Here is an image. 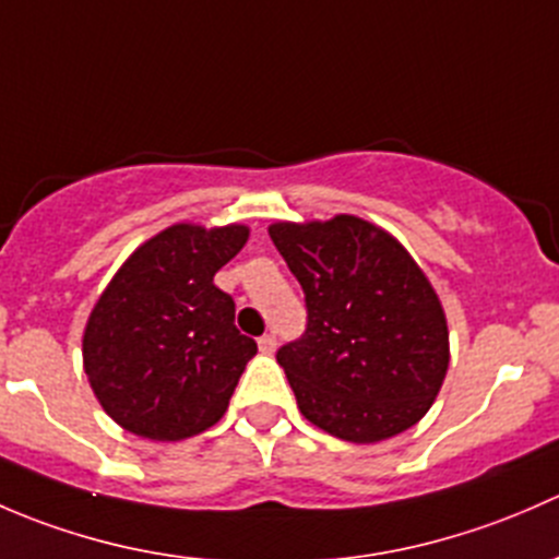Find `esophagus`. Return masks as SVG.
Instances as JSON below:
<instances>
[{"mask_svg": "<svg viewBox=\"0 0 559 559\" xmlns=\"http://www.w3.org/2000/svg\"><path fill=\"white\" fill-rule=\"evenodd\" d=\"M259 352L273 354L275 352V335H262L259 337Z\"/></svg>", "mask_w": 559, "mask_h": 559, "instance_id": "1", "label": "esophagus"}]
</instances>
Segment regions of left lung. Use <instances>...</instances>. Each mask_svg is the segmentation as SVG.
I'll return each instance as SVG.
<instances>
[{
  "instance_id": "1",
  "label": "left lung",
  "mask_w": 559,
  "mask_h": 559,
  "mask_svg": "<svg viewBox=\"0 0 559 559\" xmlns=\"http://www.w3.org/2000/svg\"><path fill=\"white\" fill-rule=\"evenodd\" d=\"M308 330L278 348L297 408L341 441L379 443L430 411L449 370L441 300L397 238L359 216L275 222Z\"/></svg>"
}]
</instances>
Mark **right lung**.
Segmentation results:
<instances>
[{
    "mask_svg": "<svg viewBox=\"0 0 559 559\" xmlns=\"http://www.w3.org/2000/svg\"><path fill=\"white\" fill-rule=\"evenodd\" d=\"M246 224H173L118 267L83 330V370L105 414L148 441H183L227 411L257 343L213 275Z\"/></svg>",
    "mask_w": 559,
    "mask_h": 559,
    "instance_id": "right-lung-1",
    "label": "right lung"
}]
</instances>
